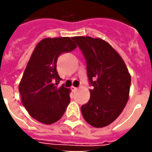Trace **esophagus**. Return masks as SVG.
Here are the masks:
<instances>
[{
  "instance_id": "obj_1",
  "label": "esophagus",
  "mask_w": 152,
  "mask_h": 152,
  "mask_svg": "<svg viewBox=\"0 0 152 152\" xmlns=\"http://www.w3.org/2000/svg\"><path fill=\"white\" fill-rule=\"evenodd\" d=\"M72 90H73V92H76V91L78 90V88H76V87H72Z\"/></svg>"
}]
</instances>
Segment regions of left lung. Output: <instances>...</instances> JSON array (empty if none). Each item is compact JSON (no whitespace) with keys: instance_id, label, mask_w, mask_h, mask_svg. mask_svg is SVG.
<instances>
[{"instance_id":"left-lung-1","label":"left lung","mask_w":152,"mask_h":152,"mask_svg":"<svg viewBox=\"0 0 152 152\" xmlns=\"http://www.w3.org/2000/svg\"><path fill=\"white\" fill-rule=\"evenodd\" d=\"M86 60L90 89L88 102L81 106L84 120L94 127L115 121L129 99L131 75L115 50L100 38L74 37Z\"/></svg>"}]
</instances>
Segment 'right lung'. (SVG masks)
I'll return each instance as SVG.
<instances>
[{
  "label": "right lung",
  "mask_w": 152,
  "mask_h": 152,
  "mask_svg": "<svg viewBox=\"0 0 152 152\" xmlns=\"http://www.w3.org/2000/svg\"><path fill=\"white\" fill-rule=\"evenodd\" d=\"M69 37L44 38L36 46L20 84L21 103L32 118L50 125L64 115L70 102L69 88L58 87L57 71L60 55L76 48Z\"/></svg>",
  "instance_id": "right-lung-1"
}]
</instances>
